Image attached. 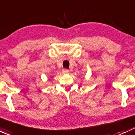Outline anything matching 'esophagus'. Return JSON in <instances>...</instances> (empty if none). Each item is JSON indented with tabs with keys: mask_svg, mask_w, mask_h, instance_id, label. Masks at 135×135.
Instances as JSON below:
<instances>
[{
	"mask_svg": "<svg viewBox=\"0 0 135 135\" xmlns=\"http://www.w3.org/2000/svg\"><path fill=\"white\" fill-rule=\"evenodd\" d=\"M62 74H67V73H69V70H67V69H62Z\"/></svg>",
	"mask_w": 135,
	"mask_h": 135,
	"instance_id": "1",
	"label": "esophagus"
}]
</instances>
